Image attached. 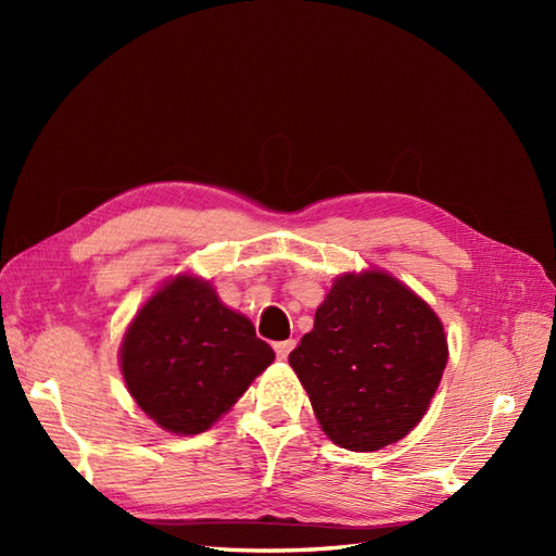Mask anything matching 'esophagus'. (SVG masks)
<instances>
[{
	"label": "esophagus",
	"mask_w": 556,
	"mask_h": 556,
	"mask_svg": "<svg viewBox=\"0 0 556 556\" xmlns=\"http://www.w3.org/2000/svg\"><path fill=\"white\" fill-rule=\"evenodd\" d=\"M294 345H296L294 339H290V341H278V343L274 345L276 357H278V359H288V355L294 350Z\"/></svg>",
	"instance_id": "34e87169"
}]
</instances>
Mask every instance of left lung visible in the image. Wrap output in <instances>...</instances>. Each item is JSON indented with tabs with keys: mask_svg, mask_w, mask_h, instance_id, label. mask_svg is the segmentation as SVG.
<instances>
[{
	"mask_svg": "<svg viewBox=\"0 0 556 556\" xmlns=\"http://www.w3.org/2000/svg\"><path fill=\"white\" fill-rule=\"evenodd\" d=\"M447 364L439 315L384 271L336 278L315 325L290 352L329 439L374 452L425 417Z\"/></svg>",
	"mask_w": 556,
	"mask_h": 556,
	"instance_id": "obj_1",
	"label": "left lung"
}]
</instances>
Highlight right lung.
Masks as SVG:
<instances>
[{
    "mask_svg": "<svg viewBox=\"0 0 556 556\" xmlns=\"http://www.w3.org/2000/svg\"><path fill=\"white\" fill-rule=\"evenodd\" d=\"M274 359L245 315L227 308L208 280L185 274L146 301L121 345L129 394L178 435L211 429Z\"/></svg>",
    "mask_w": 556,
    "mask_h": 556,
    "instance_id": "obj_1",
    "label": "right lung"
}]
</instances>
